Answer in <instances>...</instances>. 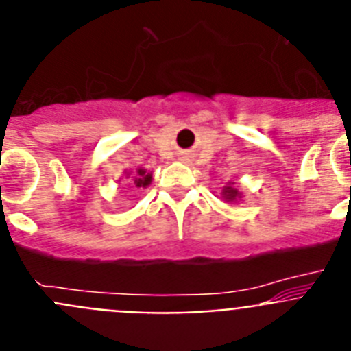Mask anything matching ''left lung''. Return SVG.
Segmentation results:
<instances>
[{
	"label": "left lung",
	"mask_w": 351,
	"mask_h": 351,
	"mask_svg": "<svg viewBox=\"0 0 351 351\" xmlns=\"http://www.w3.org/2000/svg\"><path fill=\"white\" fill-rule=\"evenodd\" d=\"M223 195H225L226 200H235L239 193H237V190H234V188H232V186H228V188H225Z\"/></svg>",
	"instance_id": "8db88e82"
}]
</instances>
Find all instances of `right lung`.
<instances>
[{"label":"right lung","mask_w":351,"mask_h":351,"mask_svg":"<svg viewBox=\"0 0 351 351\" xmlns=\"http://www.w3.org/2000/svg\"><path fill=\"white\" fill-rule=\"evenodd\" d=\"M151 173H145V170H142V169H138L137 170V178H135V184L138 186V188H142V186H147L149 182H151Z\"/></svg>","instance_id":"1"}]
</instances>
